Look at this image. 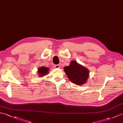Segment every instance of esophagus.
I'll return each instance as SVG.
<instances>
[{"label": "esophagus", "mask_w": 123, "mask_h": 123, "mask_svg": "<svg viewBox=\"0 0 123 123\" xmlns=\"http://www.w3.org/2000/svg\"><path fill=\"white\" fill-rule=\"evenodd\" d=\"M55 68H60V65H59V64H56V65H55Z\"/></svg>", "instance_id": "obj_1"}]
</instances>
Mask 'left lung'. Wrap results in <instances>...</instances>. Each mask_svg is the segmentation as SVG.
<instances>
[{"mask_svg": "<svg viewBox=\"0 0 123 123\" xmlns=\"http://www.w3.org/2000/svg\"><path fill=\"white\" fill-rule=\"evenodd\" d=\"M64 71L70 81L77 85H82L86 82L89 76V70L75 61H72Z\"/></svg>", "mask_w": 123, "mask_h": 123, "instance_id": "1", "label": "left lung"}]
</instances>
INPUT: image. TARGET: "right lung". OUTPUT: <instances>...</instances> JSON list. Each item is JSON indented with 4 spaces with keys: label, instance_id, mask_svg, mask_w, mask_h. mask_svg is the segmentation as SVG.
<instances>
[{
    "label": "right lung",
    "instance_id": "right-lung-1",
    "mask_svg": "<svg viewBox=\"0 0 123 123\" xmlns=\"http://www.w3.org/2000/svg\"><path fill=\"white\" fill-rule=\"evenodd\" d=\"M49 71V68L44 67H40L38 70V74L40 78H41L44 75H47Z\"/></svg>",
    "mask_w": 123,
    "mask_h": 123
}]
</instances>
